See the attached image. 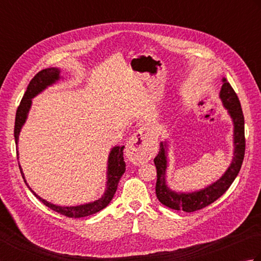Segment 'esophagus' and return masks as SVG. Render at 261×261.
<instances>
[{
  "mask_svg": "<svg viewBox=\"0 0 261 261\" xmlns=\"http://www.w3.org/2000/svg\"><path fill=\"white\" fill-rule=\"evenodd\" d=\"M126 156L131 162L140 164L149 161L153 155L150 140L144 129H139L126 143Z\"/></svg>",
  "mask_w": 261,
  "mask_h": 261,
  "instance_id": "esophagus-1",
  "label": "esophagus"
}]
</instances>
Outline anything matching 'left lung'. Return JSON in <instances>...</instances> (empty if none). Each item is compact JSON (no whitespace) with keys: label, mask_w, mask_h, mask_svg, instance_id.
<instances>
[{"label":"left lung","mask_w":261,"mask_h":261,"mask_svg":"<svg viewBox=\"0 0 261 261\" xmlns=\"http://www.w3.org/2000/svg\"><path fill=\"white\" fill-rule=\"evenodd\" d=\"M220 98L225 107L228 110L234 122L235 151L233 162H231L230 167L224 176L215 184H212L211 186L202 189L200 192L177 194L170 191L167 185H165L164 176L165 170H167V156H165V145L161 143L159 154L154 159L156 173H158L155 192L159 201L165 206L170 207V209L185 212H194L212 204L221 195H224L227 189L230 187V185L233 184L236 176L239 174L241 167H242L245 153L244 116L238 94H236L234 89L231 88V85L225 79L224 84H222L220 90Z\"/></svg>","instance_id":"1"}]
</instances>
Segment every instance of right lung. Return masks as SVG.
Wrapping results in <instances>:
<instances>
[{"mask_svg": "<svg viewBox=\"0 0 261 261\" xmlns=\"http://www.w3.org/2000/svg\"><path fill=\"white\" fill-rule=\"evenodd\" d=\"M59 79V70L57 68H46L41 70V72L37 73L34 77L31 80L30 84H28L27 90L23 97L21 99L20 103L17 108L16 112V121H15V139L16 143L18 144V138H19V132H20L21 126L26 121L27 113L30 111L31 103H32V98L35 97L37 93L41 92L42 90L45 89L48 85L55 83L57 80ZM123 149L124 147L116 146L112 149L110 154V159H108V172H107V189L103 196L100 200H97L96 202L89 203V204L84 205H79V206H58L55 204H51V203L46 202L43 198L37 196L36 194L32 191V193L39 198V200L43 203L44 205L50 207L51 210L60 213V215L66 216L68 218H82V217H88L91 216L93 213H97L103 207H106L110 202L112 201L113 196L117 189L118 181H120L121 177L125 171V162L124 158H123ZM18 159V158H17ZM19 169H20V165H19ZM20 172L23 173L20 169ZM25 179V178H23ZM26 182V180H25ZM27 185V184H26ZM28 186V185H27Z\"/></svg>", "mask_w": 261, "mask_h": 261, "instance_id": "1", "label": "right lung"}]
</instances>
